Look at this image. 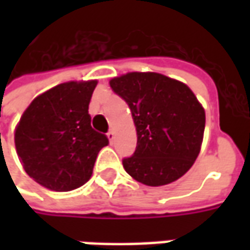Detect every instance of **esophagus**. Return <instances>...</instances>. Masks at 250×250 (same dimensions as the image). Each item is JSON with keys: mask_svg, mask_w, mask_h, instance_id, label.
Instances as JSON below:
<instances>
[{"mask_svg": "<svg viewBox=\"0 0 250 250\" xmlns=\"http://www.w3.org/2000/svg\"><path fill=\"white\" fill-rule=\"evenodd\" d=\"M107 136H108V141L112 143V142H114V139H115V132L112 130H109L108 132H107Z\"/></svg>", "mask_w": 250, "mask_h": 250, "instance_id": "esophagus-1", "label": "esophagus"}]
</instances>
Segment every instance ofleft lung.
I'll return each mask as SVG.
<instances>
[{
	"mask_svg": "<svg viewBox=\"0 0 250 250\" xmlns=\"http://www.w3.org/2000/svg\"><path fill=\"white\" fill-rule=\"evenodd\" d=\"M109 85L128 104L136 127V148L123 159L131 177L147 186L181 178L201 150L205 109L184 83L155 72H130Z\"/></svg>",
	"mask_w": 250,
	"mask_h": 250,
	"instance_id": "obj_1",
	"label": "left lung"
}]
</instances>
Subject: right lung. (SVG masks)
<instances>
[{
  "mask_svg": "<svg viewBox=\"0 0 250 250\" xmlns=\"http://www.w3.org/2000/svg\"><path fill=\"white\" fill-rule=\"evenodd\" d=\"M98 82H68L30 103L14 134L25 171L55 191L80 188L91 178L108 138L91 127L88 105Z\"/></svg>",
  "mask_w": 250,
  "mask_h": 250,
  "instance_id": "right-lung-1",
  "label": "right lung"
}]
</instances>
